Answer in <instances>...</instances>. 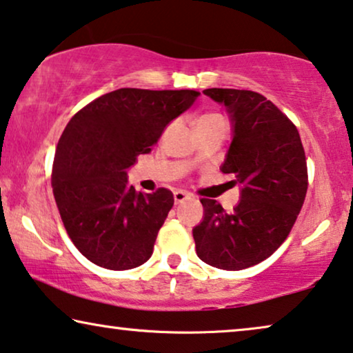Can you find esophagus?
Returning <instances> with one entry per match:
<instances>
[{"instance_id":"esophagus-1","label":"esophagus","mask_w":353,"mask_h":353,"mask_svg":"<svg viewBox=\"0 0 353 353\" xmlns=\"http://www.w3.org/2000/svg\"><path fill=\"white\" fill-rule=\"evenodd\" d=\"M191 194L186 191H181V190H176L173 192V199H175V204H181V202H185L186 199H190Z\"/></svg>"}]
</instances>
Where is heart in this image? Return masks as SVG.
Segmentation results:
<instances>
[{
    "mask_svg": "<svg viewBox=\"0 0 353 353\" xmlns=\"http://www.w3.org/2000/svg\"><path fill=\"white\" fill-rule=\"evenodd\" d=\"M210 120H225L221 115L219 114H204L197 119V123H204V122H210Z\"/></svg>",
    "mask_w": 353,
    "mask_h": 353,
    "instance_id": "obj_1",
    "label": "heart"
}]
</instances>
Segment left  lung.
<instances>
[{"mask_svg":"<svg viewBox=\"0 0 353 353\" xmlns=\"http://www.w3.org/2000/svg\"><path fill=\"white\" fill-rule=\"evenodd\" d=\"M204 94L231 115L234 134L221 172L243 191L231 214L202 197L204 219L192 236L202 262L234 272L263 262L286 241L305 201L307 159L296 125L265 96L231 88Z\"/></svg>","mask_w":353,"mask_h":353,"instance_id":"left-lung-1","label":"left lung"}]
</instances>
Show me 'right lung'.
Segmentation results:
<instances>
[{
    "instance_id": "add662e5",
    "label": "right lung",
    "mask_w": 353,
    "mask_h": 353,
    "mask_svg": "<svg viewBox=\"0 0 353 353\" xmlns=\"http://www.w3.org/2000/svg\"><path fill=\"white\" fill-rule=\"evenodd\" d=\"M199 94L120 88L91 101L67 123L56 148L51 186L67 234L90 262L130 270L152 255L173 194L167 188L137 192L127 170Z\"/></svg>"
}]
</instances>
